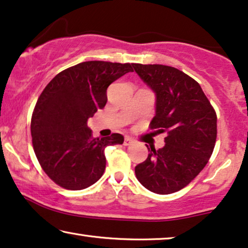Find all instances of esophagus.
I'll use <instances>...</instances> for the list:
<instances>
[{"label": "esophagus", "mask_w": 248, "mask_h": 248, "mask_svg": "<svg viewBox=\"0 0 248 248\" xmlns=\"http://www.w3.org/2000/svg\"><path fill=\"white\" fill-rule=\"evenodd\" d=\"M135 143V140H133V138H130V137H124V145H126V146H128V145H131V144H134Z\"/></svg>", "instance_id": "obj_1"}]
</instances>
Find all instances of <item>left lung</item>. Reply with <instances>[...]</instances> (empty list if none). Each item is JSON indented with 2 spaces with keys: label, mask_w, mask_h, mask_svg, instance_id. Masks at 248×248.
I'll use <instances>...</instances> for the list:
<instances>
[{
  "label": "left lung",
  "mask_w": 248,
  "mask_h": 248,
  "mask_svg": "<svg viewBox=\"0 0 248 248\" xmlns=\"http://www.w3.org/2000/svg\"><path fill=\"white\" fill-rule=\"evenodd\" d=\"M133 67L155 94L152 129L167 131L164 146L148 148V156L135 167L138 181L155 194L183 189L206 166L217 140V114L196 80L173 67ZM147 146V145H146Z\"/></svg>",
  "instance_id": "left-lung-1"
}]
</instances>
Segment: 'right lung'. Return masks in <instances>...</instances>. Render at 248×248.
Here are the masks:
<instances>
[{"mask_svg":"<svg viewBox=\"0 0 248 248\" xmlns=\"http://www.w3.org/2000/svg\"><path fill=\"white\" fill-rule=\"evenodd\" d=\"M130 71L129 63L81 62L58 74L42 92L31 117L32 146L59 186L85 189L103 176L105 147L122 144L124 136L94 138L87 120L105 107L108 86Z\"/></svg>","mask_w":248,"mask_h":248,"instance_id":"obj_1","label":"right lung"}]
</instances>
